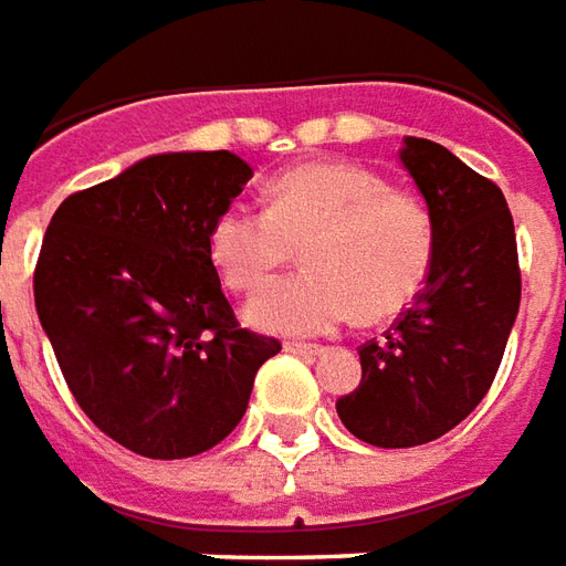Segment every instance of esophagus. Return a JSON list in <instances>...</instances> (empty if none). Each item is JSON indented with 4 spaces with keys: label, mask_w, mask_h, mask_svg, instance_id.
Returning a JSON list of instances; mask_svg holds the SVG:
<instances>
[{
    "label": "esophagus",
    "mask_w": 566,
    "mask_h": 566,
    "mask_svg": "<svg viewBox=\"0 0 566 566\" xmlns=\"http://www.w3.org/2000/svg\"><path fill=\"white\" fill-rule=\"evenodd\" d=\"M283 348L292 352V355H321V352H324V345L317 343H286Z\"/></svg>",
    "instance_id": "1"
}]
</instances>
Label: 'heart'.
<instances>
[{"label": "heart", "mask_w": 566, "mask_h": 566, "mask_svg": "<svg viewBox=\"0 0 566 566\" xmlns=\"http://www.w3.org/2000/svg\"><path fill=\"white\" fill-rule=\"evenodd\" d=\"M295 249L308 271L249 302L271 333L317 336L345 324H380L405 311L433 271L430 208L380 174L355 165H302L268 186V208L227 205L208 230V255L237 292L261 290Z\"/></svg>", "instance_id": "heart-1"}]
</instances>
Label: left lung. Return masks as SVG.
I'll return each instance as SVG.
<instances>
[{
	"instance_id": "obj_1",
	"label": "left lung",
	"mask_w": 566,
	"mask_h": 566,
	"mask_svg": "<svg viewBox=\"0 0 566 566\" xmlns=\"http://www.w3.org/2000/svg\"><path fill=\"white\" fill-rule=\"evenodd\" d=\"M436 223V258L415 308L358 348L361 382L336 401L352 436L411 449L458 427L499 374L521 308L514 221L502 189L446 146L405 136L398 151Z\"/></svg>"
}]
</instances>
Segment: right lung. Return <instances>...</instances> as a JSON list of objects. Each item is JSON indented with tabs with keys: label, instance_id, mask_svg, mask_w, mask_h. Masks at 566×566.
I'll return each mask as SVG.
<instances>
[{
	"label": "right lung",
	"instance_id": "1",
	"mask_svg": "<svg viewBox=\"0 0 566 566\" xmlns=\"http://www.w3.org/2000/svg\"><path fill=\"white\" fill-rule=\"evenodd\" d=\"M252 180L233 151H165L67 196L33 298L83 415L124 449H214L249 408L276 339L239 327L208 255L214 218Z\"/></svg>",
	"mask_w": 566,
	"mask_h": 566
}]
</instances>
